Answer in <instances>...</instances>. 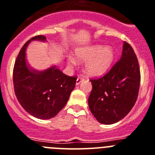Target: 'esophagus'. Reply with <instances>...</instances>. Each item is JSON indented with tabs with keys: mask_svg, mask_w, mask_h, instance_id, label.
<instances>
[{
	"mask_svg": "<svg viewBox=\"0 0 155 155\" xmlns=\"http://www.w3.org/2000/svg\"><path fill=\"white\" fill-rule=\"evenodd\" d=\"M83 81H84V78L78 77L77 79H76V85H79V84H80V83Z\"/></svg>",
	"mask_w": 155,
	"mask_h": 155,
	"instance_id": "obj_1",
	"label": "esophagus"
}]
</instances>
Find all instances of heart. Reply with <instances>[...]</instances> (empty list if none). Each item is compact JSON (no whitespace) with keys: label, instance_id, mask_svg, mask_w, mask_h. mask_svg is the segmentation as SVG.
Wrapping results in <instances>:
<instances>
[{"label":"heart","instance_id":"obj_1","mask_svg":"<svg viewBox=\"0 0 155 155\" xmlns=\"http://www.w3.org/2000/svg\"><path fill=\"white\" fill-rule=\"evenodd\" d=\"M76 56L79 61H87L85 71L87 74L91 76H99L104 73L111 66L114 59V52L111 48L96 45L77 50ZM68 62L70 65H74L76 60L69 57Z\"/></svg>","mask_w":155,"mask_h":155}]
</instances>
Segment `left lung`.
<instances>
[{
	"mask_svg": "<svg viewBox=\"0 0 155 155\" xmlns=\"http://www.w3.org/2000/svg\"><path fill=\"white\" fill-rule=\"evenodd\" d=\"M91 82L88 104L98 122L113 124L128 115L137 101L140 83L139 62L131 46L124 41L121 58L104 76Z\"/></svg>",
	"mask_w": 155,
	"mask_h": 155,
	"instance_id": "1",
	"label": "left lung"
}]
</instances>
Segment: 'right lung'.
<instances>
[{"mask_svg": "<svg viewBox=\"0 0 155 155\" xmlns=\"http://www.w3.org/2000/svg\"><path fill=\"white\" fill-rule=\"evenodd\" d=\"M33 40L46 41V37H33L20 50L13 69L15 94L21 107L31 115L49 119L66 104L77 78L67 76L55 66L42 72L29 68L25 61V50Z\"/></svg>", "mask_w": 155, "mask_h": 155, "instance_id": "add662e5", "label": "right lung"}]
</instances>
